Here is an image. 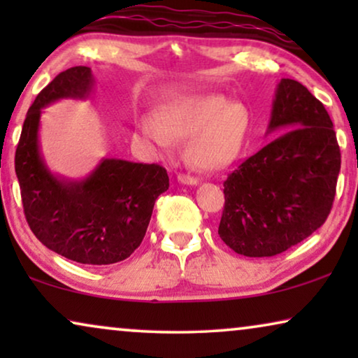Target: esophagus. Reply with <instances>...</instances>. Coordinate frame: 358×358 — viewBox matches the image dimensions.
Returning a JSON list of instances; mask_svg holds the SVG:
<instances>
[{"instance_id":"1","label":"esophagus","mask_w":358,"mask_h":358,"mask_svg":"<svg viewBox=\"0 0 358 358\" xmlns=\"http://www.w3.org/2000/svg\"><path fill=\"white\" fill-rule=\"evenodd\" d=\"M178 180L180 184H185V185H197L199 184V179L194 178V176H189V174H179Z\"/></svg>"}]
</instances>
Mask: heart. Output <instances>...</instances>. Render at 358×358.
Returning a JSON list of instances; mask_svg holds the SVG:
<instances>
[{"mask_svg":"<svg viewBox=\"0 0 358 358\" xmlns=\"http://www.w3.org/2000/svg\"><path fill=\"white\" fill-rule=\"evenodd\" d=\"M156 122L141 119L138 134L159 153L185 140V159L205 173L233 164L246 146L251 112L239 101L217 94L180 97L159 106Z\"/></svg>","mask_w":358,"mask_h":358,"instance_id":"b5f03b06","label":"heart"}]
</instances>
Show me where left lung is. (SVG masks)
Masks as SVG:
<instances>
[{
    "label": "left lung",
    "mask_w": 358,
    "mask_h": 358,
    "mask_svg": "<svg viewBox=\"0 0 358 358\" xmlns=\"http://www.w3.org/2000/svg\"><path fill=\"white\" fill-rule=\"evenodd\" d=\"M322 102L283 78L267 134L282 135L243 161L223 182L218 234L234 252L272 257L315 233L332 208L341 150Z\"/></svg>",
    "instance_id": "left-lung-1"
}]
</instances>
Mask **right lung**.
I'll list each match as a JSON object with an SVG mask.
<instances>
[{
  "mask_svg": "<svg viewBox=\"0 0 358 358\" xmlns=\"http://www.w3.org/2000/svg\"><path fill=\"white\" fill-rule=\"evenodd\" d=\"M91 68L73 66L38 92L24 120L14 168L32 233L50 251L80 264L124 261L143 241L156 199L169 187L159 164L102 158L85 179L53 174L41 153L42 109L60 99H86Z\"/></svg>",
  "mask_w": 358,
  "mask_h": 358,
  "instance_id": "obj_1",
  "label": "right lung"
}]
</instances>
